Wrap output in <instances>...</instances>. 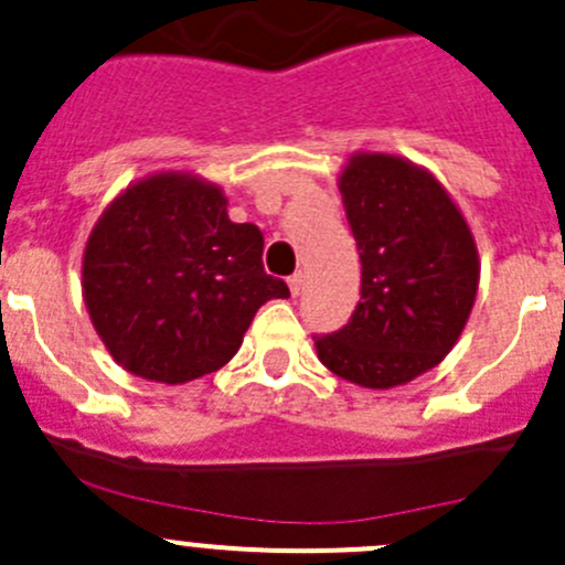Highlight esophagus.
<instances>
[{
  "label": "esophagus",
  "mask_w": 565,
  "mask_h": 565,
  "mask_svg": "<svg viewBox=\"0 0 565 565\" xmlns=\"http://www.w3.org/2000/svg\"><path fill=\"white\" fill-rule=\"evenodd\" d=\"M288 288H290V296H299L301 294V288H305V275H294V277H288Z\"/></svg>",
  "instance_id": "esophagus-1"
}]
</instances>
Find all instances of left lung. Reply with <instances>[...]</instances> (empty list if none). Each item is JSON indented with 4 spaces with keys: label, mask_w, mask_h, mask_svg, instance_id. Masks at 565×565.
<instances>
[{
    "label": "left lung",
    "mask_w": 565,
    "mask_h": 565,
    "mask_svg": "<svg viewBox=\"0 0 565 565\" xmlns=\"http://www.w3.org/2000/svg\"><path fill=\"white\" fill-rule=\"evenodd\" d=\"M362 260L360 305L316 338L318 360L351 384L390 390L456 345L480 280L478 247L448 189L415 161L354 153L338 178Z\"/></svg>",
    "instance_id": "8db88e82"
}]
</instances>
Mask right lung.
<instances>
[{"instance_id":"1","label":"right lung","mask_w":565,"mask_h":565,"mask_svg":"<svg viewBox=\"0 0 565 565\" xmlns=\"http://www.w3.org/2000/svg\"><path fill=\"white\" fill-rule=\"evenodd\" d=\"M264 233L231 222L216 183L156 172L104 209L82 258V296L117 365L183 384L220 371L255 312L288 299L264 271Z\"/></svg>"}]
</instances>
